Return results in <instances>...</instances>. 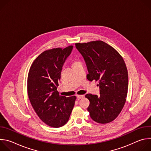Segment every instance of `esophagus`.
Wrapping results in <instances>:
<instances>
[{"label":"esophagus","mask_w":151,"mask_h":151,"mask_svg":"<svg viewBox=\"0 0 151 151\" xmlns=\"http://www.w3.org/2000/svg\"><path fill=\"white\" fill-rule=\"evenodd\" d=\"M83 97H84L83 95H77V98L78 99H83Z\"/></svg>","instance_id":"obj_1"}]
</instances>
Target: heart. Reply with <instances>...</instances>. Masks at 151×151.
<instances>
[{"label": "heart", "mask_w": 151, "mask_h": 151, "mask_svg": "<svg viewBox=\"0 0 151 151\" xmlns=\"http://www.w3.org/2000/svg\"><path fill=\"white\" fill-rule=\"evenodd\" d=\"M75 63H76V62H75Z\"/></svg>", "instance_id": "1"}]
</instances>
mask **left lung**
Wrapping results in <instances>:
<instances>
[{
	"mask_svg": "<svg viewBox=\"0 0 151 151\" xmlns=\"http://www.w3.org/2000/svg\"><path fill=\"white\" fill-rule=\"evenodd\" d=\"M75 47L87 65V78L99 83V96L85 95L90 100L87 109L90 117L98 123L111 122L118 116L126 101L128 77L125 62L116 50L101 40L77 43Z\"/></svg>",
	"mask_w": 151,
	"mask_h": 151,
	"instance_id": "left-lung-1",
	"label": "left lung"
}]
</instances>
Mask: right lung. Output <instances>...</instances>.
<instances>
[{"instance_id":"obj_1","label":"right lung","mask_w":151,"mask_h":151,"mask_svg":"<svg viewBox=\"0 0 151 151\" xmlns=\"http://www.w3.org/2000/svg\"><path fill=\"white\" fill-rule=\"evenodd\" d=\"M54 48L41 53L33 61L27 78L30 101L40 119L50 127L65 125L73 108L76 96H60L57 91L62 68L73 50Z\"/></svg>"}]
</instances>
